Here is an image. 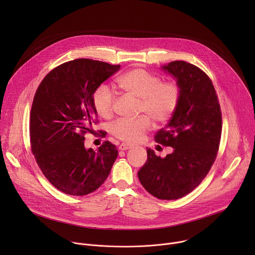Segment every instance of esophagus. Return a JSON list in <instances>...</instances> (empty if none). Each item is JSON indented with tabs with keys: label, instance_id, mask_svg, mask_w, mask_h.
Here are the masks:
<instances>
[{
	"label": "esophagus",
	"instance_id": "esophagus-1",
	"mask_svg": "<svg viewBox=\"0 0 255 255\" xmlns=\"http://www.w3.org/2000/svg\"><path fill=\"white\" fill-rule=\"evenodd\" d=\"M132 146L130 144H127V143H122V144H120V146H119V149L120 150H127V149H129V148H131Z\"/></svg>",
	"mask_w": 255,
	"mask_h": 255
}]
</instances>
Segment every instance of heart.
<instances>
[{
	"label": "heart",
	"instance_id": "heart-1",
	"mask_svg": "<svg viewBox=\"0 0 255 255\" xmlns=\"http://www.w3.org/2000/svg\"><path fill=\"white\" fill-rule=\"evenodd\" d=\"M119 86L129 96L139 100L136 119H118L110 125V132L116 138L135 143L155 124H164L174 115L181 99V87L175 81L163 82L159 76L143 68L131 69L118 80ZM92 102L97 114L103 118L113 113L115 94L112 89L102 84L96 88Z\"/></svg>",
	"mask_w": 255,
	"mask_h": 255
}]
</instances>
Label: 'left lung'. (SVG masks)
Returning a JSON list of instances; mask_svg holds the SVG:
<instances>
[{"mask_svg": "<svg viewBox=\"0 0 255 255\" xmlns=\"http://www.w3.org/2000/svg\"><path fill=\"white\" fill-rule=\"evenodd\" d=\"M162 69L181 87V99L165 128L154 140L173 148L164 158L147 149V161L139 169L143 188L160 200H176L194 191L210 171L218 153L222 113L210 78L198 66L175 60Z\"/></svg>", "mask_w": 255, "mask_h": 255, "instance_id": "1", "label": "left lung"}]
</instances>
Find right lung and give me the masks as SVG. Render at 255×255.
Returning a JSON list of instances; mask_svg holds the SVG:
<instances>
[{
  "label": "right lung",
  "mask_w": 255,
  "mask_h": 255,
  "mask_svg": "<svg viewBox=\"0 0 255 255\" xmlns=\"http://www.w3.org/2000/svg\"><path fill=\"white\" fill-rule=\"evenodd\" d=\"M120 64L79 58L46 75L35 93L30 113V144L44 176L60 192L85 196L99 189L118 156L110 141L94 151L85 134L97 123L92 96Z\"/></svg>",
  "instance_id": "obj_1"
}]
</instances>
